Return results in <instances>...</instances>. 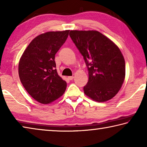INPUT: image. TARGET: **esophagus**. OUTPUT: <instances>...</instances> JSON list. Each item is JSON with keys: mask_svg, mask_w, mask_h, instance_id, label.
I'll return each mask as SVG.
<instances>
[{"mask_svg": "<svg viewBox=\"0 0 147 147\" xmlns=\"http://www.w3.org/2000/svg\"><path fill=\"white\" fill-rule=\"evenodd\" d=\"M74 78V76H68V79L69 80H73Z\"/></svg>", "mask_w": 147, "mask_h": 147, "instance_id": "esophagus-1", "label": "esophagus"}]
</instances>
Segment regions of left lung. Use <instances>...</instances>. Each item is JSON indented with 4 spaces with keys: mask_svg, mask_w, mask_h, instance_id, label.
Wrapping results in <instances>:
<instances>
[{
    "mask_svg": "<svg viewBox=\"0 0 147 147\" xmlns=\"http://www.w3.org/2000/svg\"><path fill=\"white\" fill-rule=\"evenodd\" d=\"M69 36L88 66L89 80L84 93L98 102L110 100L125 78V61L120 49L96 30H71Z\"/></svg>",
    "mask_w": 147,
    "mask_h": 147,
    "instance_id": "1",
    "label": "left lung"
}]
</instances>
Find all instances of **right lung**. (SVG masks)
I'll return each instance as SVG.
<instances>
[{
  "label": "right lung",
  "mask_w": 147,
  "mask_h": 147,
  "mask_svg": "<svg viewBox=\"0 0 147 147\" xmlns=\"http://www.w3.org/2000/svg\"><path fill=\"white\" fill-rule=\"evenodd\" d=\"M69 30L48 32L32 40L20 58L19 76L24 89L38 102L47 104L63 95L67 82L58 75L55 54Z\"/></svg>",
  "instance_id": "add662e5"
}]
</instances>
